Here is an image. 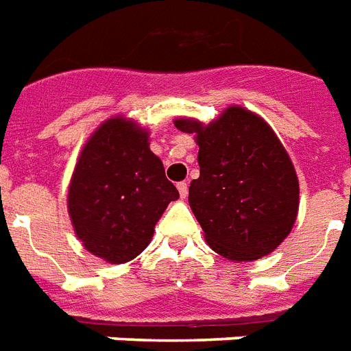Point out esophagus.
Listing matches in <instances>:
<instances>
[{"instance_id": "obj_1", "label": "esophagus", "mask_w": 351, "mask_h": 351, "mask_svg": "<svg viewBox=\"0 0 351 351\" xmlns=\"http://www.w3.org/2000/svg\"><path fill=\"white\" fill-rule=\"evenodd\" d=\"M178 193H180V198H186L187 197V193H189V187H187V184L186 182H180V184H178Z\"/></svg>"}]
</instances>
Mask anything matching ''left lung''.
I'll use <instances>...</instances> for the list:
<instances>
[{
    "label": "left lung",
    "instance_id": "left-lung-1",
    "mask_svg": "<svg viewBox=\"0 0 351 351\" xmlns=\"http://www.w3.org/2000/svg\"><path fill=\"white\" fill-rule=\"evenodd\" d=\"M175 125L197 138L200 176L189 206L209 247L237 262L277 250L297 219L299 178L271 127L237 106L208 125L191 118Z\"/></svg>",
    "mask_w": 351,
    "mask_h": 351
}]
</instances>
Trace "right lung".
Wrapping results in <instances>:
<instances>
[{"instance_id":"add662e5","label":"right lung","mask_w":351,"mask_h":351,"mask_svg":"<svg viewBox=\"0 0 351 351\" xmlns=\"http://www.w3.org/2000/svg\"><path fill=\"white\" fill-rule=\"evenodd\" d=\"M178 198L149 132L121 117L104 121L82 149L69 186L74 233L111 264L132 261L149 245L154 226Z\"/></svg>"}]
</instances>
